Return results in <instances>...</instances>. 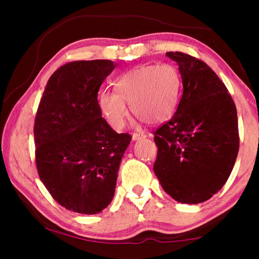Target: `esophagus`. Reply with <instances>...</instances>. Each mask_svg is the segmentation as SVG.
I'll use <instances>...</instances> for the list:
<instances>
[{
  "instance_id": "34e87169",
  "label": "esophagus",
  "mask_w": 259,
  "mask_h": 259,
  "mask_svg": "<svg viewBox=\"0 0 259 259\" xmlns=\"http://www.w3.org/2000/svg\"><path fill=\"white\" fill-rule=\"evenodd\" d=\"M143 138H146L145 134H133V140H139Z\"/></svg>"
}]
</instances>
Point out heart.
<instances>
[{"label":"heart","instance_id":"obj_1","mask_svg":"<svg viewBox=\"0 0 259 259\" xmlns=\"http://www.w3.org/2000/svg\"><path fill=\"white\" fill-rule=\"evenodd\" d=\"M114 91H102L99 108L112 128L125 125L130 111L148 124H159L171 117L182 90V77L171 64L142 65L113 82Z\"/></svg>","mask_w":259,"mask_h":259}]
</instances>
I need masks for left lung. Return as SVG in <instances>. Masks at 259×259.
<instances>
[{
  "label": "left lung",
  "instance_id": "left-lung-1",
  "mask_svg": "<svg viewBox=\"0 0 259 259\" xmlns=\"http://www.w3.org/2000/svg\"><path fill=\"white\" fill-rule=\"evenodd\" d=\"M178 65L183 96L175 115L154 133V174L178 202L209 200L225 185L239 152L236 107L229 90L204 61L166 52Z\"/></svg>",
  "mask_w": 259,
  "mask_h": 259
}]
</instances>
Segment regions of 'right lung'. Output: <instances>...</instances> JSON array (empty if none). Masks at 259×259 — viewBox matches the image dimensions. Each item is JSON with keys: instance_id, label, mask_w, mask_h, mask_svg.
<instances>
[{"instance_id": "add662e5", "label": "right lung", "mask_w": 259, "mask_h": 259, "mask_svg": "<svg viewBox=\"0 0 259 259\" xmlns=\"http://www.w3.org/2000/svg\"><path fill=\"white\" fill-rule=\"evenodd\" d=\"M116 65L78 60L59 67L47 83L34 123L35 160L52 198L74 212L95 214L113 200L128 134L102 117L98 91Z\"/></svg>"}]
</instances>
